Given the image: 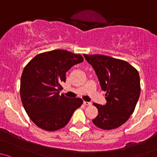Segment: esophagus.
Masks as SVG:
<instances>
[{"label": "esophagus", "mask_w": 157, "mask_h": 157, "mask_svg": "<svg viewBox=\"0 0 157 157\" xmlns=\"http://www.w3.org/2000/svg\"><path fill=\"white\" fill-rule=\"evenodd\" d=\"M83 103L85 105V106H90V105H91V103L87 102V101H84Z\"/></svg>", "instance_id": "1"}]
</instances>
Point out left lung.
<instances>
[{
  "label": "left lung",
  "instance_id": "8db88e82",
  "mask_svg": "<svg viewBox=\"0 0 157 157\" xmlns=\"http://www.w3.org/2000/svg\"><path fill=\"white\" fill-rule=\"evenodd\" d=\"M94 69L106 103H94L98 114L92 120L97 127L111 130L123 125L134 113L140 93L139 73L127 61L101 54H84Z\"/></svg>",
  "mask_w": 157,
  "mask_h": 157
}]
</instances>
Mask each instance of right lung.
Wrapping results in <instances>:
<instances>
[{
	"label": "right lung",
	"instance_id": "1",
	"mask_svg": "<svg viewBox=\"0 0 157 157\" xmlns=\"http://www.w3.org/2000/svg\"><path fill=\"white\" fill-rule=\"evenodd\" d=\"M81 54L65 50L39 54L28 63L20 81V98L31 120L48 132L67 125L74 111L82 106L81 98H68L59 94L66 72L83 62Z\"/></svg>",
	"mask_w": 157,
	"mask_h": 157
}]
</instances>
